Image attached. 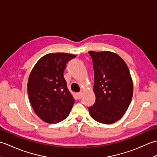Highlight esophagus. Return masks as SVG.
<instances>
[{
    "mask_svg": "<svg viewBox=\"0 0 157 157\" xmlns=\"http://www.w3.org/2000/svg\"><path fill=\"white\" fill-rule=\"evenodd\" d=\"M82 92H79V93H78V94H77V97H78V99H80L81 97H82Z\"/></svg>",
    "mask_w": 157,
    "mask_h": 157,
    "instance_id": "34e87169",
    "label": "esophagus"
}]
</instances>
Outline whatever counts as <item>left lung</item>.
Returning a JSON list of instances; mask_svg holds the SVG:
<instances>
[{
    "instance_id": "obj_1",
    "label": "left lung",
    "mask_w": 157,
    "mask_h": 157,
    "mask_svg": "<svg viewBox=\"0 0 157 157\" xmlns=\"http://www.w3.org/2000/svg\"><path fill=\"white\" fill-rule=\"evenodd\" d=\"M94 71V104L88 108L95 121L104 124L117 121L132 101L133 82L125 61L114 52L89 51Z\"/></svg>"
}]
</instances>
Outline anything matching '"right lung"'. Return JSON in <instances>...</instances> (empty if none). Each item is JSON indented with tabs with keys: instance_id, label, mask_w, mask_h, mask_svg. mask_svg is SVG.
I'll list each match as a JSON object with an SVG mask.
<instances>
[{
	"instance_id": "right-lung-1",
	"label": "right lung",
	"mask_w": 157,
	"mask_h": 157,
	"mask_svg": "<svg viewBox=\"0 0 157 157\" xmlns=\"http://www.w3.org/2000/svg\"><path fill=\"white\" fill-rule=\"evenodd\" d=\"M75 56L50 53L42 56L32 70L28 82L29 100L36 114L46 123L64 120L74 104L63 72L67 62Z\"/></svg>"
}]
</instances>
